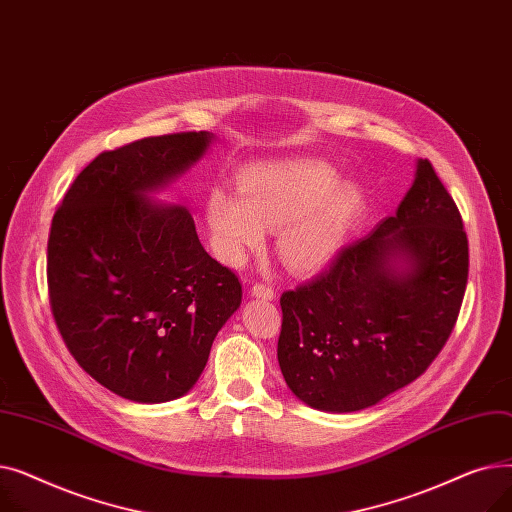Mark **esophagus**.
Listing matches in <instances>:
<instances>
[{"label":"esophagus","instance_id":"1","mask_svg":"<svg viewBox=\"0 0 512 512\" xmlns=\"http://www.w3.org/2000/svg\"><path fill=\"white\" fill-rule=\"evenodd\" d=\"M251 294L257 299H263V301H274L276 299V292L272 286H265V284H255L251 288Z\"/></svg>","mask_w":512,"mask_h":512}]
</instances>
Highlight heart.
Here are the masks:
<instances>
[{"label":"heart","instance_id":"1","mask_svg":"<svg viewBox=\"0 0 512 512\" xmlns=\"http://www.w3.org/2000/svg\"><path fill=\"white\" fill-rule=\"evenodd\" d=\"M361 211L359 186L340 180L326 161L288 159L247 168L238 193L211 188L205 222L215 253L232 267L259 251L272 230L288 270L315 274L340 255Z\"/></svg>","mask_w":512,"mask_h":512}]
</instances>
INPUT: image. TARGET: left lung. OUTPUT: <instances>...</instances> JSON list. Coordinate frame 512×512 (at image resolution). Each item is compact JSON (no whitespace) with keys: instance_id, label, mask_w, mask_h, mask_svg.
Segmentation results:
<instances>
[{"instance_id":"obj_1","label":"left lung","mask_w":512,"mask_h":512,"mask_svg":"<svg viewBox=\"0 0 512 512\" xmlns=\"http://www.w3.org/2000/svg\"><path fill=\"white\" fill-rule=\"evenodd\" d=\"M469 276L461 213L427 159L392 218L328 272L282 294L278 363L290 392L328 413L378 405L446 344Z\"/></svg>"}]
</instances>
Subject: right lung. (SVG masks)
<instances>
[{"label": "right lung", "instance_id": "1", "mask_svg": "<svg viewBox=\"0 0 512 512\" xmlns=\"http://www.w3.org/2000/svg\"><path fill=\"white\" fill-rule=\"evenodd\" d=\"M213 141L178 132L105 151L53 215L47 282L60 334L93 380L134 402L191 390L240 307L238 278L203 249L188 207L153 199Z\"/></svg>", "mask_w": 512, "mask_h": 512}]
</instances>
